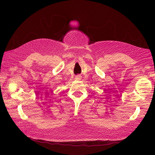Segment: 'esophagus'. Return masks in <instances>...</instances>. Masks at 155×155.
<instances>
[{
	"mask_svg": "<svg viewBox=\"0 0 155 155\" xmlns=\"http://www.w3.org/2000/svg\"><path fill=\"white\" fill-rule=\"evenodd\" d=\"M81 78H82V76H80V75H77L76 77H75V79L77 80H81Z\"/></svg>",
	"mask_w": 155,
	"mask_h": 155,
	"instance_id": "obj_1",
	"label": "esophagus"
}]
</instances>
